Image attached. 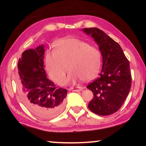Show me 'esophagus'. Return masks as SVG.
<instances>
[{"label":"esophagus","instance_id":"34e87169","mask_svg":"<svg viewBox=\"0 0 146 146\" xmlns=\"http://www.w3.org/2000/svg\"><path fill=\"white\" fill-rule=\"evenodd\" d=\"M84 89L83 87H80V86H78V87H75V88H71L69 90H73V91H76V92H79V91H82Z\"/></svg>","mask_w":146,"mask_h":146}]
</instances>
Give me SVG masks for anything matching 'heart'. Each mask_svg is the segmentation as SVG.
Wrapping results in <instances>:
<instances>
[{
    "label": "heart",
    "instance_id": "1",
    "mask_svg": "<svg viewBox=\"0 0 146 146\" xmlns=\"http://www.w3.org/2000/svg\"><path fill=\"white\" fill-rule=\"evenodd\" d=\"M54 53H47L45 65L48 74L56 83L62 84L66 78L67 66L70 73L68 81H88L100 72L101 53L88 43L73 38L57 40L53 45Z\"/></svg>",
    "mask_w": 146,
    "mask_h": 146
}]
</instances>
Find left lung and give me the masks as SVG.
<instances>
[{"label": "left lung", "mask_w": 146, "mask_h": 146, "mask_svg": "<svg viewBox=\"0 0 146 146\" xmlns=\"http://www.w3.org/2000/svg\"><path fill=\"white\" fill-rule=\"evenodd\" d=\"M98 45L102 56L100 77L87 88L93 92V99L88 108L97 115H109L121 108L131 87L129 61L118 43L98 28L82 29Z\"/></svg>", "instance_id": "left-lung-1"}]
</instances>
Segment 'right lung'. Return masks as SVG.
Here are the masks:
<instances>
[{
    "instance_id": "obj_1",
    "label": "right lung",
    "mask_w": 146,
    "mask_h": 146,
    "mask_svg": "<svg viewBox=\"0 0 146 146\" xmlns=\"http://www.w3.org/2000/svg\"><path fill=\"white\" fill-rule=\"evenodd\" d=\"M44 44L29 48L18 60V93L25 106L35 115L44 119L61 113L67 90L58 88L47 78L44 70Z\"/></svg>"
}]
</instances>
